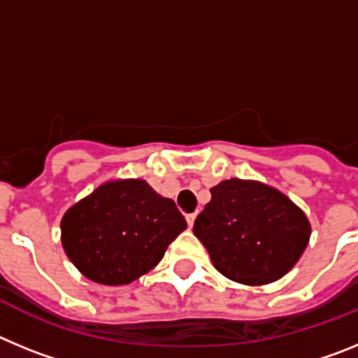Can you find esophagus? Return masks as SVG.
Instances as JSON below:
<instances>
[{"label":"esophagus","instance_id":"obj_1","mask_svg":"<svg viewBox=\"0 0 358 358\" xmlns=\"http://www.w3.org/2000/svg\"><path fill=\"white\" fill-rule=\"evenodd\" d=\"M195 218H197V213H189V215H186V222H188V226H189V227L194 226Z\"/></svg>","mask_w":358,"mask_h":358}]
</instances>
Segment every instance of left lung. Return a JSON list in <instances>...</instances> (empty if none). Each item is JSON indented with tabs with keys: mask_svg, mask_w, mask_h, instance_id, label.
Instances as JSON below:
<instances>
[{
	"mask_svg": "<svg viewBox=\"0 0 358 358\" xmlns=\"http://www.w3.org/2000/svg\"><path fill=\"white\" fill-rule=\"evenodd\" d=\"M210 192L194 233L218 273L242 285H267L285 276L310 240L301 208L273 186L236 177Z\"/></svg>",
	"mask_w": 358,
	"mask_h": 358,
	"instance_id": "left-lung-1",
	"label": "left lung"
}]
</instances>
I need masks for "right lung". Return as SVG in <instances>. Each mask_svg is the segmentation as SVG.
Instances as JSON below:
<instances>
[{"label":"right lung","mask_w":358,"mask_h":358,"mask_svg":"<svg viewBox=\"0 0 358 358\" xmlns=\"http://www.w3.org/2000/svg\"><path fill=\"white\" fill-rule=\"evenodd\" d=\"M186 229L172 199L143 179H115L80 199L61 220L71 264L100 285H127L156 267Z\"/></svg>","instance_id":"1"}]
</instances>
